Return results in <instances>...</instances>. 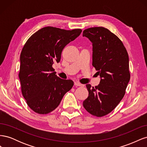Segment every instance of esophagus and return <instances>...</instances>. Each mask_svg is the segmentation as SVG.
<instances>
[{
  "instance_id": "esophagus-1",
  "label": "esophagus",
  "mask_w": 147,
  "mask_h": 147,
  "mask_svg": "<svg viewBox=\"0 0 147 147\" xmlns=\"http://www.w3.org/2000/svg\"><path fill=\"white\" fill-rule=\"evenodd\" d=\"M74 84L75 86H83V84H81V83H78V82H75V83H74Z\"/></svg>"
}]
</instances>
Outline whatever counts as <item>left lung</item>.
Listing matches in <instances>:
<instances>
[{
	"label": "left lung",
	"mask_w": 147,
	"mask_h": 147,
	"mask_svg": "<svg viewBox=\"0 0 147 147\" xmlns=\"http://www.w3.org/2000/svg\"><path fill=\"white\" fill-rule=\"evenodd\" d=\"M83 36L92 43V66L100 78L98 86L86 84L89 92L83 105L90 114L101 117L116 107L125 94L130 80L129 56L120 39L103 27L84 30Z\"/></svg>",
	"instance_id": "1"
}]
</instances>
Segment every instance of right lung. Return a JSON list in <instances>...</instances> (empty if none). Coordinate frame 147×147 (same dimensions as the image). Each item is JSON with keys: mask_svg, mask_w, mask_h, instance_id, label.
Instances as JSON below:
<instances>
[{"mask_svg": "<svg viewBox=\"0 0 147 147\" xmlns=\"http://www.w3.org/2000/svg\"><path fill=\"white\" fill-rule=\"evenodd\" d=\"M82 31L48 26L37 31L26 42L20 55L19 78L24 98L35 113L52 112L72 88L74 82L57 77L52 65L59 63L64 48Z\"/></svg>", "mask_w": 147, "mask_h": 147, "instance_id": "1", "label": "right lung"}]
</instances>
